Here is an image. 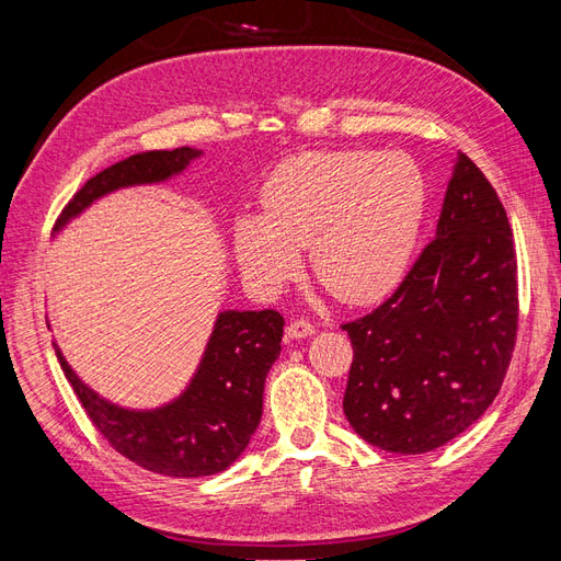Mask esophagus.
Segmentation results:
<instances>
[{"label": "esophagus", "instance_id": "34e87169", "mask_svg": "<svg viewBox=\"0 0 561 561\" xmlns=\"http://www.w3.org/2000/svg\"><path fill=\"white\" fill-rule=\"evenodd\" d=\"M285 334L290 336V339H304V336H311V334H316V328L311 325L309 320L299 318V320H293L290 325L285 328Z\"/></svg>", "mask_w": 561, "mask_h": 561}]
</instances>
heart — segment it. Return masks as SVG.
Instances as JSON below:
<instances>
[{
	"label": "heart",
	"instance_id": "obj_1",
	"mask_svg": "<svg viewBox=\"0 0 561 561\" xmlns=\"http://www.w3.org/2000/svg\"><path fill=\"white\" fill-rule=\"evenodd\" d=\"M260 215L233 222L236 260L264 290L299 271L309 248L325 290L346 304H371L404 278L416 248L426 182L398 151H307L285 159L260 192Z\"/></svg>",
	"mask_w": 561,
	"mask_h": 561
}]
</instances>
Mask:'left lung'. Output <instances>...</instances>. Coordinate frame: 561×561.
Listing matches in <instances>:
<instances>
[{
    "label": "left lung",
    "instance_id": "1",
    "mask_svg": "<svg viewBox=\"0 0 561 561\" xmlns=\"http://www.w3.org/2000/svg\"><path fill=\"white\" fill-rule=\"evenodd\" d=\"M517 257L494 186L458 151L435 239L379 309L346 322L344 414L365 443L423 454L499 396L517 336Z\"/></svg>",
    "mask_w": 561,
    "mask_h": 561
}]
</instances>
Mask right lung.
Here are the masks:
<instances>
[{
    "instance_id": "1",
    "label": "right lung",
    "mask_w": 561,
    "mask_h": 561,
    "mask_svg": "<svg viewBox=\"0 0 561 561\" xmlns=\"http://www.w3.org/2000/svg\"><path fill=\"white\" fill-rule=\"evenodd\" d=\"M201 154L192 147L145 151L105 168L67 203L56 229L116 190L180 175ZM283 325V316L271 309L219 313L190 386L157 410H126L100 398L67 365L58 344L54 348L83 412L118 454L168 478H203L227 470L257 431L264 381L280 355Z\"/></svg>"
}]
</instances>
